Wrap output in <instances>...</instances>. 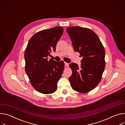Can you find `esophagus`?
<instances>
[{
  "label": "esophagus",
  "mask_w": 125,
  "mask_h": 125,
  "mask_svg": "<svg viewBox=\"0 0 125 125\" xmlns=\"http://www.w3.org/2000/svg\"><path fill=\"white\" fill-rule=\"evenodd\" d=\"M64 64H65V66H66V67H68L69 66V63H67V62H64Z\"/></svg>",
  "instance_id": "esophagus-1"
}]
</instances>
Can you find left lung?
Returning a JSON list of instances; mask_svg holds the SVG:
<instances>
[{"mask_svg":"<svg viewBox=\"0 0 125 125\" xmlns=\"http://www.w3.org/2000/svg\"><path fill=\"white\" fill-rule=\"evenodd\" d=\"M75 51L82 57L80 66L71 63L72 74L69 78L73 90L86 93L100 82L105 66V50L97 35L92 30L79 26L67 28Z\"/></svg>","mask_w":125,"mask_h":125,"instance_id":"8db88e82","label":"left lung"}]
</instances>
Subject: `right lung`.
<instances>
[{"label":"right lung","instance_id":"1","mask_svg":"<svg viewBox=\"0 0 125 125\" xmlns=\"http://www.w3.org/2000/svg\"><path fill=\"white\" fill-rule=\"evenodd\" d=\"M63 28L55 27L35 33L29 40L25 51V71L35 90L50 94L57 88L63 72L64 62L48 60L52 51H55Z\"/></svg>","mask_w":125,"mask_h":125}]
</instances>
